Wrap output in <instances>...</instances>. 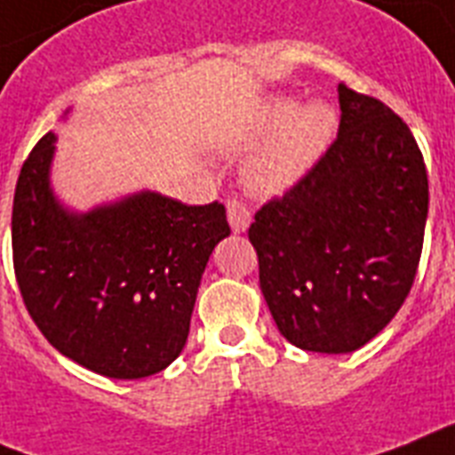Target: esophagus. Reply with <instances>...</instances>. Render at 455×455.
Instances as JSON below:
<instances>
[{
	"mask_svg": "<svg viewBox=\"0 0 455 455\" xmlns=\"http://www.w3.org/2000/svg\"><path fill=\"white\" fill-rule=\"evenodd\" d=\"M228 220H230L232 232H236V235H239V232H246L251 225V212L246 209V204H242V202L230 200L228 202Z\"/></svg>",
	"mask_w": 455,
	"mask_h": 455,
	"instance_id": "34e87169",
	"label": "esophagus"
}]
</instances>
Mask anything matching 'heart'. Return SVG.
Instances as JSON below:
<instances>
[{
    "label": "heart",
    "mask_w": 455,
    "mask_h": 455,
    "mask_svg": "<svg viewBox=\"0 0 455 455\" xmlns=\"http://www.w3.org/2000/svg\"><path fill=\"white\" fill-rule=\"evenodd\" d=\"M337 132V111L328 101L298 104L291 95L269 97L251 123L249 139H267L243 169L258 195H281L298 186L328 151Z\"/></svg>",
    "instance_id": "heart-1"
}]
</instances>
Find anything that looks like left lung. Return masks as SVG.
<instances>
[{
  "instance_id": "left-lung-1",
  "label": "left lung",
  "mask_w": 455,
  "mask_h": 455,
  "mask_svg": "<svg viewBox=\"0 0 455 455\" xmlns=\"http://www.w3.org/2000/svg\"><path fill=\"white\" fill-rule=\"evenodd\" d=\"M335 144L249 239L276 328L316 354H351L395 316L414 283L427 174L414 134L384 101L339 84Z\"/></svg>"
}]
</instances>
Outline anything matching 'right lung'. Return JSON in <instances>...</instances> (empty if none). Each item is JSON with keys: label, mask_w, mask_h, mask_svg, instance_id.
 <instances>
[{"label": "right lung", "mask_w": 455, "mask_h": 455, "mask_svg": "<svg viewBox=\"0 0 455 455\" xmlns=\"http://www.w3.org/2000/svg\"><path fill=\"white\" fill-rule=\"evenodd\" d=\"M55 139L48 132L34 146L13 197V269L25 307L78 365L111 379L151 377L186 347L209 255L230 235L225 206L141 190L71 212L51 186Z\"/></svg>", "instance_id": "1"}]
</instances>
